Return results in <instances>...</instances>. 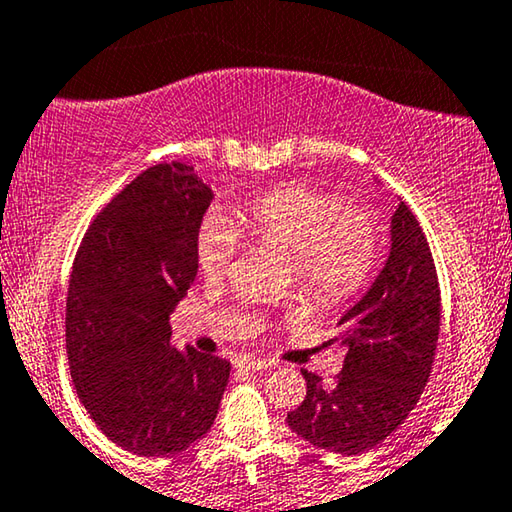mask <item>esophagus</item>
Segmentation results:
<instances>
[{"label": "esophagus", "mask_w": 512, "mask_h": 512, "mask_svg": "<svg viewBox=\"0 0 512 512\" xmlns=\"http://www.w3.org/2000/svg\"><path fill=\"white\" fill-rule=\"evenodd\" d=\"M236 366H243V369H253V371H264V369H271L273 362H269V359L253 357V355H241L236 359Z\"/></svg>", "instance_id": "34e87169"}]
</instances>
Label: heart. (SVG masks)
I'll return each instance as SVG.
<instances>
[{
    "label": "heart",
    "mask_w": 512,
    "mask_h": 512,
    "mask_svg": "<svg viewBox=\"0 0 512 512\" xmlns=\"http://www.w3.org/2000/svg\"><path fill=\"white\" fill-rule=\"evenodd\" d=\"M250 241L292 257L294 278L320 306L348 301L369 283L380 257V227L371 208L345 204L334 190L287 183L234 211ZM236 253V234L220 215H206L197 229L194 257L201 276L220 280Z\"/></svg>",
    "instance_id": "b5f03b06"
}]
</instances>
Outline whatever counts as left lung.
<instances>
[{
    "label": "left lung",
    "mask_w": 512,
    "mask_h": 512,
    "mask_svg": "<svg viewBox=\"0 0 512 512\" xmlns=\"http://www.w3.org/2000/svg\"><path fill=\"white\" fill-rule=\"evenodd\" d=\"M338 325L331 341H341L345 357L336 385L322 387V378L301 369L306 399L287 424L320 450L350 457L401 427L434 369L441 290L429 241L406 201L392 215L385 269Z\"/></svg>",
    "instance_id": "obj_1"
}]
</instances>
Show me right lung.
<instances>
[{"instance_id": "right-lung-1", "label": "right lung", "mask_w": 512, "mask_h": 512, "mask_svg": "<svg viewBox=\"0 0 512 512\" xmlns=\"http://www.w3.org/2000/svg\"><path fill=\"white\" fill-rule=\"evenodd\" d=\"M211 187L183 162L122 187L85 232L67 294L76 394L113 443L176 455L206 436L232 364L171 348L169 315L197 278L194 241Z\"/></svg>"}]
</instances>
